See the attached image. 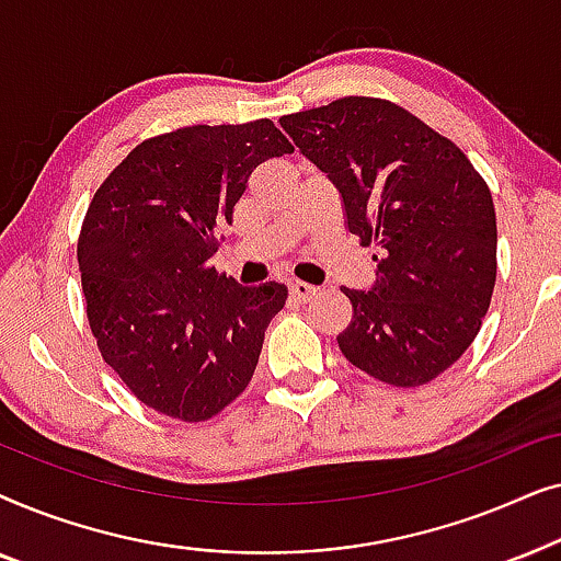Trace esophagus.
I'll return each mask as SVG.
<instances>
[{"label": "esophagus", "mask_w": 561, "mask_h": 561, "mask_svg": "<svg viewBox=\"0 0 561 561\" xmlns=\"http://www.w3.org/2000/svg\"><path fill=\"white\" fill-rule=\"evenodd\" d=\"M288 290H290V298H294L296 304H306V301H311V296H317V286H309V283H301V280L290 283Z\"/></svg>", "instance_id": "1"}]
</instances>
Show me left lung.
Here are the masks:
<instances>
[{"label":"left lung","instance_id":"left-lung-1","mask_svg":"<svg viewBox=\"0 0 561 561\" xmlns=\"http://www.w3.org/2000/svg\"><path fill=\"white\" fill-rule=\"evenodd\" d=\"M280 127L340 191L344 227L380 250L375 286L342 288L352 304L342 355L388 386H426L465 355L493 298L485 179L449 137L388 99L344 96L286 114Z\"/></svg>","mask_w":561,"mask_h":561}]
</instances>
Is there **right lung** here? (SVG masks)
<instances>
[{"mask_svg": "<svg viewBox=\"0 0 561 561\" xmlns=\"http://www.w3.org/2000/svg\"><path fill=\"white\" fill-rule=\"evenodd\" d=\"M286 152L271 119L181 127L142 140L91 198L76 248L89 327L148 409L196 424L252 380L288 290L237 286L209 257L250 173Z\"/></svg>", "mask_w": 561, "mask_h": 561, "instance_id": "add662e5", "label": "right lung"}]
</instances>
